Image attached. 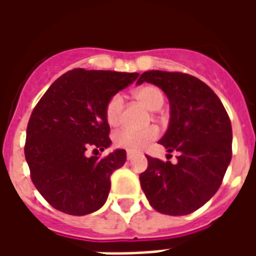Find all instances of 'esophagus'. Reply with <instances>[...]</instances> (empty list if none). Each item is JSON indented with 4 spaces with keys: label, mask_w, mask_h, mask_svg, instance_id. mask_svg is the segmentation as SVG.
<instances>
[{
    "label": "esophagus",
    "mask_w": 256,
    "mask_h": 256,
    "mask_svg": "<svg viewBox=\"0 0 256 256\" xmlns=\"http://www.w3.org/2000/svg\"><path fill=\"white\" fill-rule=\"evenodd\" d=\"M126 155H128V159H132V158L136 155V152H134V150H128V152H126Z\"/></svg>",
    "instance_id": "esophagus-1"
}]
</instances>
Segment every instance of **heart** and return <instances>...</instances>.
Returning a JSON list of instances; mask_svg holds the SVG:
<instances>
[{
  "label": "heart",
  "mask_w": 256,
  "mask_h": 256,
  "mask_svg": "<svg viewBox=\"0 0 256 256\" xmlns=\"http://www.w3.org/2000/svg\"><path fill=\"white\" fill-rule=\"evenodd\" d=\"M133 96L137 100L144 104L146 108H150V111H158L160 110L164 97L160 89H158L156 86L152 84H145L133 92ZM123 111V98L120 94L112 96L108 100L106 106V122L110 126H118L120 122ZM158 128H146L137 130V128H124L118 130L114 134V142L119 148H124L128 150H140L145 148L146 145L152 142L158 137Z\"/></svg>",
  "instance_id": "heart-1"
}]
</instances>
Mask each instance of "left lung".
Here are the masks:
<instances>
[{"mask_svg": "<svg viewBox=\"0 0 256 256\" xmlns=\"http://www.w3.org/2000/svg\"><path fill=\"white\" fill-rule=\"evenodd\" d=\"M163 90L170 104V120L159 140L177 163L148 159L140 174L150 204L162 214L186 215L200 208L220 189L232 159V124L212 90L200 79L181 72L150 70L137 84Z\"/></svg>", "mask_w": 256, "mask_h": 256, "instance_id": "1", "label": "left lung"}]
</instances>
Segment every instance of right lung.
Wrapping results in <instances>:
<instances>
[{"mask_svg":"<svg viewBox=\"0 0 256 256\" xmlns=\"http://www.w3.org/2000/svg\"><path fill=\"white\" fill-rule=\"evenodd\" d=\"M138 75L74 68L38 101L27 126L24 155L32 182L52 207L86 215L104 206L111 174L124 164L126 150H115L104 159L86 152L111 146L106 102Z\"/></svg>","mask_w":256,"mask_h":256,"instance_id":"1","label":"right lung"}]
</instances>
